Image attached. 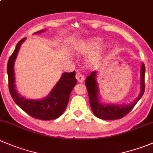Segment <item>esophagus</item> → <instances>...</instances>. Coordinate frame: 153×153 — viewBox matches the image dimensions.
Listing matches in <instances>:
<instances>
[{"mask_svg":"<svg viewBox=\"0 0 153 153\" xmlns=\"http://www.w3.org/2000/svg\"><path fill=\"white\" fill-rule=\"evenodd\" d=\"M75 77H76V79H77V81H78V82H80V83L84 82V76L82 75V74H81L80 72H77L76 76H75Z\"/></svg>","mask_w":153,"mask_h":153,"instance_id":"34e87169","label":"esophagus"}]
</instances>
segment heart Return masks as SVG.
<instances>
[{"label":"heart","mask_w":153,"mask_h":153,"mask_svg":"<svg viewBox=\"0 0 153 153\" xmlns=\"http://www.w3.org/2000/svg\"><path fill=\"white\" fill-rule=\"evenodd\" d=\"M102 40L100 38H92L81 42L76 48V51L81 55H89L87 63L91 67H95L100 63L103 57L105 48L101 45Z\"/></svg>","instance_id":"b5f03b06"}]
</instances>
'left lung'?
Listing matches in <instances>:
<instances>
[{"label":"left lung","mask_w":153,"mask_h":153,"mask_svg":"<svg viewBox=\"0 0 153 153\" xmlns=\"http://www.w3.org/2000/svg\"><path fill=\"white\" fill-rule=\"evenodd\" d=\"M145 66L142 63L140 68V90L138 96L130 104H110L101 102L99 84L97 82V72L94 71L86 78V87L90 99L91 109L95 116L105 120L121 119L132 110L144 93Z\"/></svg>","instance_id":"left-lung-1"}]
</instances>
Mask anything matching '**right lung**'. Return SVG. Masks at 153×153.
I'll return each mask as SVG.
<instances>
[{
	"label": "right lung",
	"mask_w": 153,
	"mask_h": 153,
	"mask_svg": "<svg viewBox=\"0 0 153 153\" xmlns=\"http://www.w3.org/2000/svg\"><path fill=\"white\" fill-rule=\"evenodd\" d=\"M44 30L36 32L40 33ZM24 38L18 42L15 51L10 56L7 63V74L9 80V90L14 102L24 111L30 116L39 120H48L58 118L63 114L67 106L69 96L76 85L77 80L75 78V72H64L61 78L56 84L54 88L51 90L46 97L42 99H28L23 97L18 93L16 85L15 84L14 63L18 55L20 46L25 41Z\"/></svg>",
	"instance_id": "obj_1"
}]
</instances>
